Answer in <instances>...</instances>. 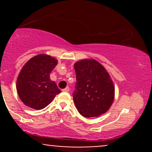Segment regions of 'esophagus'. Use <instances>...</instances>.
<instances>
[{"mask_svg":"<svg viewBox=\"0 0 152 152\" xmlns=\"http://www.w3.org/2000/svg\"><path fill=\"white\" fill-rule=\"evenodd\" d=\"M62 91H64V92H69V87L67 86V87H66V88H64V89H63Z\"/></svg>","mask_w":152,"mask_h":152,"instance_id":"obj_1","label":"esophagus"}]
</instances>
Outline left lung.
<instances>
[{"label": "left lung", "mask_w": 152, "mask_h": 152, "mask_svg": "<svg viewBox=\"0 0 152 152\" xmlns=\"http://www.w3.org/2000/svg\"><path fill=\"white\" fill-rule=\"evenodd\" d=\"M76 76L73 98L80 114L96 117L106 113L114 102L112 80L102 64L94 59H83L74 64Z\"/></svg>", "instance_id": "left-lung-1"}]
</instances>
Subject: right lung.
<instances>
[{"mask_svg":"<svg viewBox=\"0 0 152 152\" xmlns=\"http://www.w3.org/2000/svg\"><path fill=\"white\" fill-rule=\"evenodd\" d=\"M58 61L46 54L31 58L20 71L16 88L20 100L25 105L40 110L47 106L61 90L50 78V73Z\"/></svg>","mask_w":152,"mask_h":152,"instance_id":"right-lung-1","label":"right lung"}]
</instances>
